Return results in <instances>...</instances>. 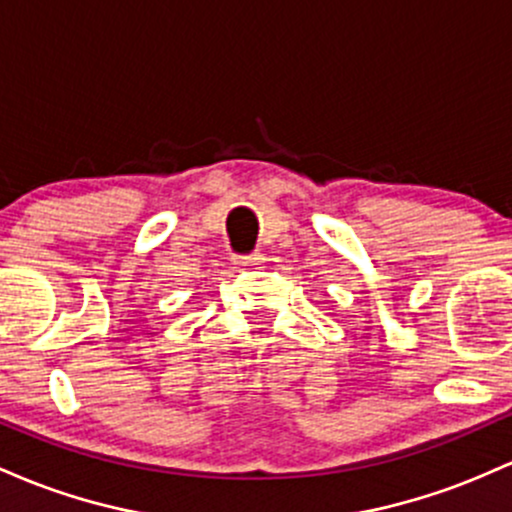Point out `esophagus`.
Listing matches in <instances>:
<instances>
[{"label": "esophagus", "instance_id": "34e87169", "mask_svg": "<svg viewBox=\"0 0 512 512\" xmlns=\"http://www.w3.org/2000/svg\"><path fill=\"white\" fill-rule=\"evenodd\" d=\"M266 263V256L263 254H246V256H234V266L239 268H261Z\"/></svg>", "mask_w": 512, "mask_h": 512}]
</instances>
